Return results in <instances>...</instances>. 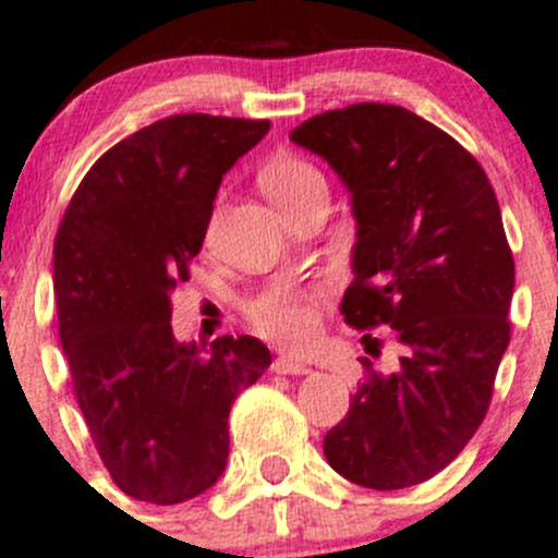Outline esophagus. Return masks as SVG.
Wrapping results in <instances>:
<instances>
[{"label": "esophagus", "instance_id": "esophagus-1", "mask_svg": "<svg viewBox=\"0 0 558 558\" xmlns=\"http://www.w3.org/2000/svg\"><path fill=\"white\" fill-rule=\"evenodd\" d=\"M272 371L286 373V376H305V373H311V365L300 360H291V356H278V360L272 362Z\"/></svg>", "mask_w": 558, "mask_h": 558}]
</instances>
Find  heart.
<instances>
[{"mask_svg":"<svg viewBox=\"0 0 558 558\" xmlns=\"http://www.w3.org/2000/svg\"><path fill=\"white\" fill-rule=\"evenodd\" d=\"M262 185L280 209L291 207L316 187H327L322 171L307 160L283 155L264 169ZM253 322L264 335L286 345H305L318 327V294L302 289H269L251 305Z\"/></svg>","mask_w":558,"mask_h":558,"instance_id":"heart-1","label":"heart"}]
</instances>
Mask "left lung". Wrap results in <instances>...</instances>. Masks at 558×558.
<instances>
[{
  "mask_svg": "<svg viewBox=\"0 0 558 558\" xmlns=\"http://www.w3.org/2000/svg\"><path fill=\"white\" fill-rule=\"evenodd\" d=\"M291 142L327 160L351 193L354 283L340 313L392 327L395 373L373 371L324 436L340 477L398 490L439 474L483 425L510 343L515 262L483 166L461 144L387 102L324 111Z\"/></svg>",
  "mask_w": 558,
  "mask_h": 558,
  "instance_id": "8db88e82",
  "label": "left lung"
}]
</instances>
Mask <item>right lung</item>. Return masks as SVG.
Here are the masks:
<instances>
[{"instance_id": "1", "label": "right lung", "mask_w": 558, "mask_h": 558, "mask_svg": "<svg viewBox=\"0 0 558 558\" xmlns=\"http://www.w3.org/2000/svg\"><path fill=\"white\" fill-rule=\"evenodd\" d=\"M267 119L177 113L108 149L53 242L59 340L100 461L128 496L180 505L218 483L229 411L272 362L251 335L177 343L171 291L202 251L226 171Z\"/></svg>"}]
</instances>
